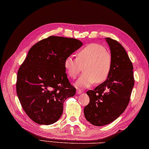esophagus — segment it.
<instances>
[{
	"mask_svg": "<svg viewBox=\"0 0 149 149\" xmlns=\"http://www.w3.org/2000/svg\"><path fill=\"white\" fill-rule=\"evenodd\" d=\"M77 94H78V95H80V94L82 93V91H81L80 90V89H77Z\"/></svg>",
	"mask_w": 149,
	"mask_h": 149,
	"instance_id": "obj_1",
	"label": "esophagus"
}]
</instances>
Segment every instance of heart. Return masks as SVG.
Listing matches in <instances>:
<instances>
[{
    "instance_id": "b5f03b06",
    "label": "heart",
    "mask_w": 149,
    "mask_h": 149,
    "mask_svg": "<svg viewBox=\"0 0 149 149\" xmlns=\"http://www.w3.org/2000/svg\"><path fill=\"white\" fill-rule=\"evenodd\" d=\"M84 66V72L75 83L78 87L87 88L96 82L100 84L109 77L112 68V57L105 47L98 44H90L79 51L77 58L72 56L64 61L67 74L75 78Z\"/></svg>"
}]
</instances>
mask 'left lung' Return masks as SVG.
Listing matches in <instances>:
<instances>
[{
  "label": "left lung",
  "instance_id": "1",
  "mask_svg": "<svg viewBox=\"0 0 149 149\" xmlns=\"http://www.w3.org/2000/svg\"><path fill=\"white\" fill-rule=\"evenodd\" d=\"M105 38L111 50V71L107 80L87 92L90 102L84 110L86 120L95 126L112 123L123 113L134 85L133 65L126 51L116 40Z\"/></svg>",
  "mask_w": 149,
  "mask_h": 149
}]
</instances>
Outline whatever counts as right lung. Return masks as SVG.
<instances>
[{
  "mask_svg": "<svg viewBox=\"0 0 149 149\" xmlns=\"http://www.w3.org/2000/svg\"><path fill=\"white\" fill-rule=\"evenodd\" d=\"M82 45L77 39L51 36L29 49L18 71L16 89L24 111L35 123H55L62 114L63 102L74 96L64 61Z\"/></svg>",
  "mask_w": 149,
  "mask_h": 149,
  "instance_id": "obj_1",
  "label": "right lung"
}]
</instances>
